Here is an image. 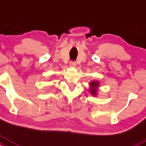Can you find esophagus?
<instances>
[{
  "label": "esophagus",
  "instance_id": "1",
  "mask_svg": "<svg viewBox=\"0 0 146 146\" xmlns=\"http://www.w3.org/2000/svg\"><path fill=\"white\" fill-rule=\"evenodd\" d=\"M76 66V62H70V66L71 67H75Z\"/></svg>",
  "mask_w": 146,
  "mask_h": 146
}]
</instances>
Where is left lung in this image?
I'll list each match as a JSON object with an SVG mask.
<instances>
[{
  "label": "left lung",
  "instance_id": "1",
  "mask_svg": "<svg viewBox=\"0 0 146 146\" xmlns=\"http://www.w3.org/2000/svg\"><path fill=\"white\" fill-rule=\"evenodd\" d=\"M100 86V82L97 80H92L89 82V93L94 96L96 97L98 96V90Z\"/></svg>",
  "mask_w": 146,
  "mask_h": 146
}]
</instances>
